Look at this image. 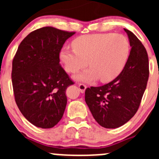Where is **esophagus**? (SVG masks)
Wrapping results in <instances>:
<instances>
[{
  "instance_id": "esophagus-1",
  "label": "esophagus",
  "mask_w": 159,
  "mask_h": 159,
  "mask_svg": "<svg viewBox=\"0 0 159 159\" xmlns=\"http://www.w3.org/2000/svg\"><path fill=\"white\" fill-rule=\"evenodd\" d=\"M78 88H79V90H80V91H81V93H84L86 89H87V87H86L85 84H78Z\"/></svg>"
}]
</instances>
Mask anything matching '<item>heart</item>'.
<instances>
[{
    "mask_svg": "<svg viewBox=\"0 0 159 159\" xmlns=\"http://www.w3.org/2000/svg\"><path fill=\"white\" fill-rule=\"evenodd\" d=\"M73 49L64 48L59 58L66 71L76 73L87 65L89 69L75 75V79L92 82L100 78L109 82L124 69L130 52L129 42L122 34H98L81 36L72 41Z\"/></svg>",
    "mask_w": 159,
    "mask_h": 159,
    "instance_id": "heart-1",
    "label": "heart"
}]
</instances>
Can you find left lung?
<instances>
[{"label":"left lung","mask_w":159,"mask_h":159,"mask_svg":"<svg viewBox=\"0 0 159 159\" xmlns=\"http://www.w3.org/2000/svg\"><path fill=\"white\" fill-rule=\"evenodd\" d=\"M124 30L131 48L124 69L108 84L85 91V102L93 117L105 129L120 127L135 115L148 79L146 50L132 32Z\"/></svg>","instance_id":"obj_1"}]
</instances>
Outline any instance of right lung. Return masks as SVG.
Instances as JSON below:
<instances>
[{"mask_svg":"<svg viewBox=\"0 0 159 159\" xmlns=\"http://www.w3.org/2000/svg\"><path fill=\"white\" fill-rule=\"evenodd\" d=\"M75 32L44 27L19 45L12 63L13 89L19 110L36 127L51 129L61 119L67 88L73 84L61 67L59 53Z\"/></svg>","mask_w":159,"mask_h":159,"instance_id":"right-lung-1","label":"right lung"}]
</instances>
